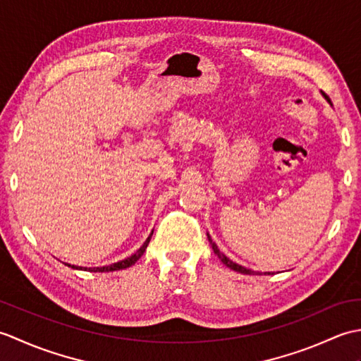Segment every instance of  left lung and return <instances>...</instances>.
Returning <instances> with one entry per match:
<instances>
[{"label":"left lung","mask_w":361,"mask_h":361,"mask_svg":"<svg viewBox=\"0 0 361 361\" xmlns=\"http://www.w3.org/2000/svg\"><path fill=\"white\" fill-rule=\"evenodd\" d=\"M208 239H209V243H211V247H212V250H214V252H216V255L219 256V259L221 260V262H224L228 268H231V270H234V271H239V273H243V274H255V271L252 270H250V268H245V267H242V265H239V264H235V262H233L231 259L229 257H226L224 252H221L220 250H219V247L216 243L212 242V239H211V235H209V233H208ZM270 274V273H268Z\"/></svg>","instance_id":"obj_1"}]
</instances>
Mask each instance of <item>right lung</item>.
Segmentation results:
<instances>
[{
  "label": "right lung",
  "instance_id": "obj_1",
  "mask_svg": "<svg viewBox=\"0 0 361 361\" xmlns=\"http://www.w3.org/2000/svg\"><path fill=\"white\" fill-rule=\"evenodd\" d=\"M152 234H153V231L150 233V235L147 237V239H145V242L142 243V247L137 250L135 255H132L130 257H126L124 260H119V262H114V264H111V265H105V267H93V268H87V267H78V265H71V264H65V265H68V267H71V268H74V270H83V271H94V273H105V271H116V270H124V268H128V267H132V265H135V262H137V259H140L142 255H144V251H145V248H147V245H149V242H150V239H152Z\"/></svg>",
  "mask_w": 361,
  "mask_h": 361
}]
</instances>
